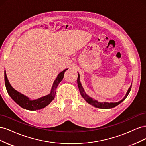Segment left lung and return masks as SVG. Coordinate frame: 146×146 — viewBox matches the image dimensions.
I'll list each match as a JSON object with an SVG mask.
<instances>
[{
	"label": "left lung",
	"instance_id": "1",
	"mask_svg": "<svg viewBox=\"0 0 146 146\" xmlns=\"http://www.w3.org/2000/svg\"><path fill=\"white\" fill-rule=\"evenodd\" d=\"M77 84H78V86L79 88V90H80V92L82 95V96L83 97V98L85 99L88 104H90V105H92L94 107H96V108H101V109H110V108H112L115 107L116 106L118 105L119 104H121L122 101L124 100L127 97V96L129 95V92L131 90V85L130 86V88L128 90L127 93L125 96L124 98H123L121 100H120L119 102H98V100H94V99H92L91 97H90L88 95H87L86 94V92L84 91L82 85V84L80 83V75H79L78 72V78H77Z\"/></svg>",
	"mask_w": 146,
	"mask_h": 146
}]
</instances>
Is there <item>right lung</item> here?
I'll list each match as a JSON object with an SVG mask.
<instances>
[{
  "mask_svg": "<svg viewBox=\"0 0 146 146\" xmlns=\"http://www.w3.org/2000/svg\"><path fill=\"white\" fill-rule=\"evenodd\" d=\"M68 69H66L58 74V76H57L56 79L54 82V83H53L49 94L36 99H30L27 96H25L23 94H21V92L15 90L11 86L9 81L8 80L6 71L5 70L4 77H5V83L7 91L11 99L22 108L25 110H30V111H36V110L44 108L48 104H50L51 102L54 99L56 88L61 81L63 80L64 74L66 70Z\"/></svg>",
  "mask_w": 146,
  "mask_h": 146,
  "instance_id": "add662e5",
  "label": "right lung"
}]
</instances>
